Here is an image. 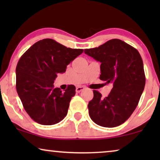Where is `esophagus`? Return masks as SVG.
I'll return each mask as SVG.
<instances>
[{
	"mask_svg": "<svg viewBox=\"0 0 160 160\" xmlns=\"http://www.w3.org/2000/svg\"><path fill=\"white\" fill-rule=\"evenodd\" d=\"M85 88H86V87H84V86H79V87H76V92H82V90H84Z\"/></svg>",
	"mask_w": 160,
	"mask_h": 160,
	"instance_id": "34e87169",
	"label": "esophagus"
}]
</instances>
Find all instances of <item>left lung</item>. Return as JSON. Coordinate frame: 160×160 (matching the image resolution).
<instances>
[{"label":"left lung","mask_w":160,"mask_h":160,"mask_svg":"<svg viewBox=\"0 0 160 160\" xmlns=\"http://www.w3.org/2000/svg\"><path fill=\"white\" fill-rule=\"evenodd\" d=\"M84 53L100 64V79L113 83L108 97L97 90L89 102V114L98 125L114 128L123 124L136 108L146 84L143 63L138 51L119 39H111Z\"/></svg>","instance_id":"8db88e82"}]
</instances>
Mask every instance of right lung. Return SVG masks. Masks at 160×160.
<instances>
[{
	"mask_svg": "<svg viewBox=\"0 0 160 160\" xmlns=\"http://www.w3.org/2000/svg\"><path fill=\"white\" fill-rule=\"evenodd\" d=\"M83 51L45 38L35 43L19 59L17 92L26 112L37 123L52 125L66 117L76 87L69 85L62 92L53 84L57 74L65 72L67 65Z\"/></svg>",
	"mask_w": 160,
	"mask_h": 160,
	"instance_id": "obj_1",
	"label": "right lung"
}]
</instances>
